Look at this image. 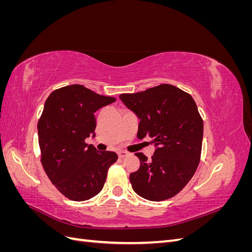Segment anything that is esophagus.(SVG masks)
<instances>
[{"label":"esophagus","mask_w":252,"mask_h":252,"mask_svg":"<svg viewBox=\"0 0 252 252\" xmlns=\"http://www.w3.org/2000/svg\"><path fill=\"white\" fill-rule=\"evenodd\" d=\"M118 156H119V158H125V157H127L128 156V152L127 151H119L118 152Z\"/></svg>","instance_id":"34e87169"}]
</instances>
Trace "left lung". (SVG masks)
I'll return each mask as SVG.
<instances>
[{
    "mask_svg": "<svg viewBox=\"0 0 252 252\" xmlns=\"http://www.w3.org/2000/svg\"><path fill=\"white\" fill-rule=\"evenodd\" d=\"M120 98L140 119L138 138H154L157 146L150 159L135 154L141 164L129 175L132 189L149 201L168 200L187 185L200 163L204 125L196 104L170 84Z\"/></svg>",
    "mask_w": 252,
    "mask_h": 252,
    "instance_id": "left-lung-1",
    "label": "left lung"
}]
</instances>
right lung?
I'll list each match as a JSON object with an SVG mask.
<instances>
[{"label":"right lung","mask_w":252,"mask_h":252,"mask_svg":"<svg viewBox=\"0 0 252 252\" xmlns=\"http://www.w3.org/2000/svg\"><path fill=\"white\" fill-rule=\"evenodd\" d=\"M116 98L83 85L65 86L49 94L37 122L41 163L59 191L71 201H86L103 189L113 151H97L85 143L94 135V112Z\"/></svg>","instance_id":"add662e5"}]
</instances>
